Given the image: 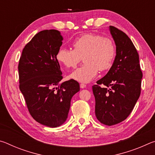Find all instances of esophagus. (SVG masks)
<instances>
[{
    "instance_id": "esophagus-1",
    "label": "esophagus",
    "mask_w": 155,
    "mask_h": 155,
    "mask_svg": "<svg viewBox=\"0 0 155 155\" xmlns=\"http://www.w3.org/2000/svg\"><path fill=\"white\" fill-rule=\"evenodd\" d=\"M80 87L82 88V89L85 88V87H86V85H85V84H84V83H81L80 84Z\"/></svg>"
}]
</instances>
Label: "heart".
I'll return each instance as SVG.
<instances>
[{"mask_svg": "<svg viewBox=\"0 0 155 155\" xmlns=\"http://www.w3.org/2000/svg\"><path fill=\"white\" fill-rule=\"evenodd\" d=\"M72 49L60 48L56 58L67 68H74L82 57L84 64L75 70L70 78L81 83H89L98 74L112 66L115 56V46L111 38L95 33H86L72 41Z\"/></svg>", "mask_w": 155, "mask_h": 155, "instance_id": "1", "label": "heart"}]
</instances>
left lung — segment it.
<instances>
[{"instance_id": "obj_1", "label": "left lung", "mask_w": 155, "mask_h": 155, "mask_svg": "<svg viewBox=\"0 0 155 155\" xmlns=\"http://www.w3.org/2000/svg\"><path fill=\"white\" fill-rule=\"evenodd\" d=\"M116 56L108 73L92 86L98 121L112 126L130 115L141 94V72L137 49L122 31L110 26Z\"/></svg>"}]
</instances>
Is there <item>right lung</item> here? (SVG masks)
Returning <instances> with one entry per match:
<instances>
[{
	"instance_id": "1",
	"label": "right lung",
	"mask_w": 155,
	"mask_h": 155,
	"mask_svg": "<svg viewBox=\"0 0 155 155\" xmlns=\"http://www.w3.org/2000/svg\"><path fill=\"white\" fill-rule=\"evenodd\" d=\"M63 38L57 30H44L26 44L18 64L19 88L29 114L40 124L57 127L66 120L72 96L80 90L74 79L63 78L57 60Z\"/></svg>"
}]
</instances>
